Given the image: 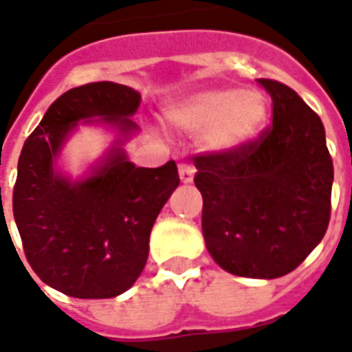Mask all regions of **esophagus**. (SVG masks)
I'll return each instance as SVG.
<instances>
[{
  "label": "esophagus",
  "instance_id": "1",
  "mask_svg": "<svg viewBox=\"0 0 352 352\" xmlns=\"http://www.w3.org/2000/svg\"><path fill=\"white\" fill-rule=\"evenodd\" d=\"M194 173H196L194 166H190V164H179V179H181V183H192L194 181Z\"/></svg>",
  "mask_w": 352,
  "mask_h": 352
}]
</instances>
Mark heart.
<instances>
[{"instance_id": "heart-1", "label": "heart", "mask_w": 352, "mask_h": 352, "mask_svg": "<svg viewBox=\"0 0 352 352\" xmlns=\"http://www.w3.org/2000/svg\"><path fill=\"white\" fill-rule=\"evenodd\" d=\"M164 116L181 133H201V146L209 153L230 154L260 138L270 118V101L256 88H207L173 101Z\"/></svg>"}]
</instances>
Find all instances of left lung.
<instances>
[{
	"mask_svg": "<svg viewBox=\"0 0 352 352\" xmlns=\"http://www.w3.org/2000/svg\"><path fill=\"white\" fill-rule=\"evenodd\" d=\"M258 85L272 96L273 124L237 153L196 156L194 183L214 262L232 275L277 279L324 237L333 166L317 113L283 82Z\"/></svg>",
	"mask_w": 352,
	"mask_h": 352,
	"instance_id": "8db88e82",
	"label": "left lung"
}]
</instances>
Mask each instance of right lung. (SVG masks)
I'll list each match as a JSON object with an SVG mask.
<instances>
[{
	"mask_svg": "<svg viewBox=\"0 0 352 352\" xmlns=\"http://www.w3.org/2000/svg\"><path fill=\"white\" fill-rule=\"evenodd\" d=\"M139 103V92L109 80L72 88L22 146L12 213L24 254L43 283L73 298H115L138 280L154 221L179 186L173 160L160 168L128 160ZM79 122L105 123L117 138L87 176L72 179L56 160Z\"/></svg>",
	"mask_w": 352,
	"mask_h": 352,
	"instance_id": "right-lung-1",
	"label": "right lung"
}]
</instances>
